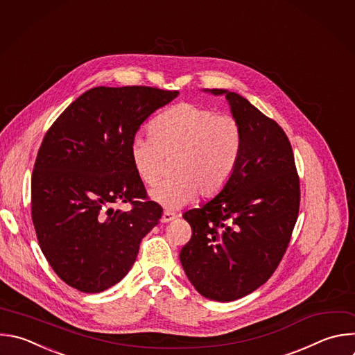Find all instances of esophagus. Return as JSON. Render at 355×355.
<instances>
[{"mask_svg": "<svg viewBox=\"0 0 355 355\" xmlns=\"http://www.w3.org/2000/svg\"><path fill=\"white\" fill-rule=\"evenodd\" d=\"M175 217H177L175 213L168 211V210H164V211H163V216H162V223H168V221L174 220Z\"/></svg>", "mask_w": 355, "mask_h": 355, "instance_id": "esophagus-1", "label": "esophagus"}]
</instances>
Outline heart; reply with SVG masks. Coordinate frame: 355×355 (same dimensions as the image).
Returning a JSON list of instances; mask_svg holds the SVG:
<instances>
[{
	"label": "heart",
	"instance_id": "obj_1",
	"mask_svg": "<svg viewBox=\"0 0 355 355\" xmlns=\"http://www.w3.org/2000/svg\"><path fill=\"white\" fill-rule=\"evenodd\" d=\"M152 135L137 137L130 145L135 173L146 185H155L173 160L171 178L150 192L166 207H178L195 199L217 195L237 167L243 149V128L230 114L180 103L160 114L150 125Z\"/></svg>",
	"mask_w": 355,
	"mask_h": 355
}]
</instances>
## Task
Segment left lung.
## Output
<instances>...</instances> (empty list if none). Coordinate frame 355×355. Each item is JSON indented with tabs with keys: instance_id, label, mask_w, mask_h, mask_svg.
Masks as SVG:
<instances>
[{
	"instance_id": "8db88e82",
	"label": "left lung",
	"mask_w": 355,
	"mask_h": 355,
	"mask_svg": "<svg viewBox=\"0 0 355 355\" xmlns=\"http://www.w3.org/2000/svg\"><path fill=\"white\" fill-rule=\"evenodd\" d=\"M243 128V149L221 192L182 216L191 240L182 268L203 297L228 302L266 283L282 262L298 217L300 177L283 128L243 96L223 89Z\"/></svg>"
}]
</instances>
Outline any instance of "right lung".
<instances>
[{
	"instance_id": "obj_1",
	"label": "right lung",
	"mask_w": 355,
	"mask_h": 355,
	"mask_svg": "<svg viewBox=\"0 0 355 355\" xmlns=\"http://www.w3.org/2000/svg\"><path fill=\"white\" fill-rule=\"evenodd\" d=\"M177 90L98 86L71 103L46 132L32 174V220L57 276L83 293L116 284L163 207L134 170L130 145L139 127ZM130 202L123 212L113 206Z\"/></svg>"
}]
</instances>
